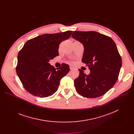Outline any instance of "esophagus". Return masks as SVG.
I'll list each match as a JSON object with an SVG mask.
<instances>
[{
  "mask_svg": "<svg viewBox=\"0 0 134 134\" xmlns=\"http://www.w3.org/2000/svg\"><path fill=\"white\" fill-rule=\"evenodd\" d=\"M69 68H70V70H72V69H74L75 68L72 65H70V66H69Z\"/></svg>",
  "mask_w": 134,
  "mask_h": 134,
  "instance_id": "esophagus-1",
  "label": "esophagus"
}]
</instances>
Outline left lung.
<instances>
[{
    "label": "left lung",
    "instance_id": "1",
    "mask_svg": "<svg viewBox=\"0 0 134 134\" xmlns=\"http://www.w3.org/2000/svg\"><path fill=\"white\" fill-rule=\"evenodd\" d=\"M74 39L84 47L82 62L90 73L79 69V76L74 81L77 92L86 98H96L106 93L115 84L122 66L116 43L111 37L95 31H73Z\"/></svg>",
    "mask_w": 134,
    "mask_h": 134
}]
</instances>
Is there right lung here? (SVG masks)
Listing matches in <instances>:
<instances>
[{"label": "right lung", "mask_w": 134, "mask_h": 134, "mask_svg": "<svg viewBox=\"0 0 134 134\" xmlns=\"http://www.w3.org/2000/svg\"><path fill=\"white\" fill-rule=\"evenodd\" d=\"M71 31L45 34L27 41L17 56L16 72L25 89L32 95L46 98L58 88L60 80L70 68L63 64L55 68L49 61L59 55V44L68 39Z\"/></svg>", "instance_id": "obj_1"}]
</instances>
